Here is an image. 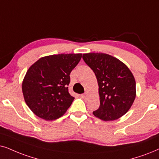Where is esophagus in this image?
I'll return each mask as SVG.
<instances>
[{
	"mask_svg": "<svg viewBox=\"0 0 159 159\" xmlns=\"http://www.w3.org/2000/svg\"><path fill=\"white\" fill-rule=\"evenodd\" d=\"M81 97L82 98H84H84H86L88 97V94H87V93H84V94H82L81 95Z\"/></svg>",
	"mask_w": 159,
	"mask_h": 159,
	"instance_id": "1",
	"label": "esophagus"
}]
</instances>
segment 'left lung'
Returning <instances> with one entry per match:
<instances>
[{
	"instance_id": "left-lung-1",
	"label": "left lung",
	"mask_w": 159,
	"mask_h": 159,
	"mask_svg": "<svg viewBox=\"0 0 159 159\" xmlns=\"http://www.w3.org/2000/svg\"><path fill=\"white\" fill-rule=\"evenodd\" d=\"M95 74L99 86L100 107L93 114L103 121L119 119L128 112L136 98V81L128 67L114 56L102 53L83 54Z\"/></svg>"
}]
</instances>
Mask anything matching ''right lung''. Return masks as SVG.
Wrapping results in <instances>:
<instances>
[{"instance_id": "1", "label": "right lung", "mask_w": 159, "mask_h": 159, "mask_svg": "<svg viewBox=\"0 0 159 159\" xmlns=\"http://www.w3.org/2000/svg\"><path fill=\"white\" fill-rule=\"evenodd\" d=\"M81 56V53L44 56L29 67L22 90L34 114L45 120H56L65 114L74 100L68 91L70 74Z\"/></svg>"}]
</instances>
